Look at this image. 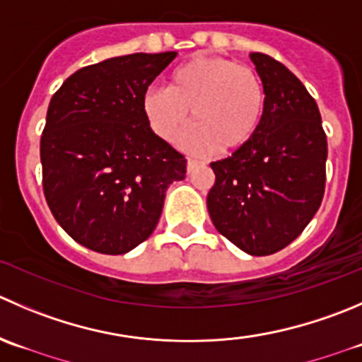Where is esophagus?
Masks as SVG:
<instances>
[{
    "label": "esophagus",
    "mask_w": 362,
    "mask_h": 362,
    "mask_svg": "<svg viewBox=\"0 0 362 362\" xmlns=\"http://www.w3.org/2000/svg\"><path fill=\"white\" fill-rule=\"evenodd\" d=\"M198 160H196V159H189L187 160V171H192V170H194V168L196 166H198Z\"/></svg>",
    "instance_id": "esophagus-1"
}]
</instances>
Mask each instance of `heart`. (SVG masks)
Wrapping results in <instances>:
<instances>
[{"label":"heart","mask_w":362,"mask_h":362,"mask_svg":"<svg viewBox=\"0 0 362 362\" xmlns=\"http://www.w3.org/2000/svg\"><path fill=\"white\" fill-rule=\"evenodd\" d=\"M150 129L175 141L192 115L184 146L196 153L237 152L252 141L267 113V90L255 69L219 56H196L171 72L168 90L148 88L141 100Z\"/></svg>","instance_id":"obj_1"}]
</instances>
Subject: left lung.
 <instances>
[{"instance_id":"8db88e82","label":"left lung","mask_w":362,"mask_h":362,"mask_svg":"<svg viewBox=\"0 0 362 362\" xmlns=\"http://www.w3.org/2000/svg\"><path fill=\"white\" fill-rule=\"evenodd\" d=\"M267 90L262 129L249 145L210 164V219L223 237L252 256L296 240L325 191L327 136L317 103L278 59L251 52Z\"/></svg>"}]
</instances>
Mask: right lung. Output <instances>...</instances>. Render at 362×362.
<instances>
[{"mask_svg":"<svg viewBox=\"0 0 362 362\" xmlns=\"http://www.w3.org/2000/svg\"><path fill=\"white\" fill-rule=\"evenodd\" d=\"M177 52L118 56L74 72L49 103L42 187L59 226L103 255H124L156 230L187 159L153 134L141 100Z\"/></svg>","mask_w":362,"mask_h":362,"instance_id":"add662e5","label":"right lung"}]
</instances>
